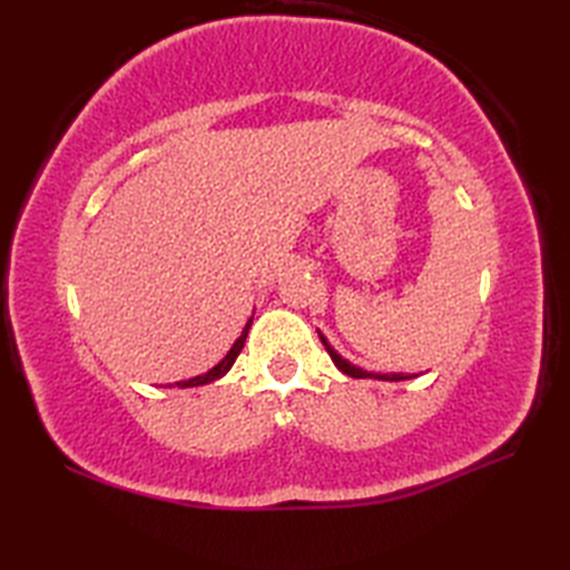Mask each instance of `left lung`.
I'll return each instance as SVG.
<instances>
[{
  "label": "left lung",
  "mask_w": 570,
  "mask_h": 570,
  "mask_svg": "<svg viewBox=\"0 0 570 570\" xmlns=\"http://www.w3.org/2000/svg\"><path fill=\"white\" fill-rule=\"evenodd\" d=\"M318 335H321V343L325 345V350H328L331 360L335 362V367L341 370L343 374H347V377H355V380H382V382H402V380H414V377H419V374H404V372L382 374V372H367V370H362V367L353 365V362H350V360H345L341 353H337V350L328 343V337H325L321 331H318Z\"/></svg>",
  "instance_id": "obj_1"
}]
</instances>
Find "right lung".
Returning <instances> with one entry per match:
<instances>
[{"instance_id": "obj_1", "label": "right lung", "mask_w": 570, "mask_h": 570, "mask_svg": "<svg viewBox=\"0 0 570 570\" xmlns=\"http://www.w3.org/2000/svg\"><path fill=\"white\" fill-rule=\"evenodd\" d=\"M252 321H254V313L249 316V321L245 323V328H242V333H239L237 341L233 343V347L227 350V355H225L220 362H217L215 367H210L208 372H203V374H196V377H190V380H180V382H176L174 386H180V390H188V386H203V384H210V382H215V380L225 377V374L229 372V367L235 365V360H237V355L242 353V347H245L247 333H249V328H252Z\"/></svg>"}]
</instances>
